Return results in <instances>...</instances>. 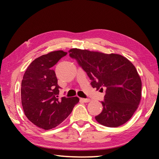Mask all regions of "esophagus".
<instances>
[{
	"instance_id": "obj_1",
	"label": "esophagus",
	"mask_w": 159,
	"mask_h": 159,
	"mask_svg": "<svg viewBox=\"0 0 159 159\" xmlns=\"http://www.w3.org/2000/svg\"><path fill=\"white\" fill-rule=\"evenodd\" d=\"M80 100L83 102H85V103H87V102H89L90 101V99H85V98H80Z\"/></svg>"
}]
</instances>
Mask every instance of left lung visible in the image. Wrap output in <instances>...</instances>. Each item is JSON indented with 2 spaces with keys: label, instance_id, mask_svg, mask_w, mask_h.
Returning <instances> with one entry per match:
<instances>
[{
  "label": "left lung",
  "instance_id": "8db88e82",
  "mask_svg": "<svg viewBox=\"0 0 159 159\" xmlns=\"http://www.w3.org/2000/svg\"><path fill=\"white\" fill-rule=\"evenodd\" d=\"M69 56L77 61L97 90H105L103 110L95 119L107 127L116 128L130 119L141 99L142 81L135 67L118 54H104L73 48Z\"/></svg>",
  "mask_w": 159,
  "mask_h": 159
}]
</instances>
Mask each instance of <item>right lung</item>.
I'll return each mask as SVG.
<instances>
[{
    "label": "right lung",
    "instance_id": "add662e5",
    "mask_svg": "<svg viewBox=\"0 0 159 159\" xmlns=\"http://www.w3.org/2000/svg\"><path fill=\"white\" fill-rule=\"evenodd\" d=\"M66 54L54 51L36 58L26 69L21 81V104L26 116L44 130L60 125L79 102L77 97L58 98L61 88L52 67Z\"/></svg>",
    "mask_w": 159,
    "mask_h": 159
}]
</instances>
